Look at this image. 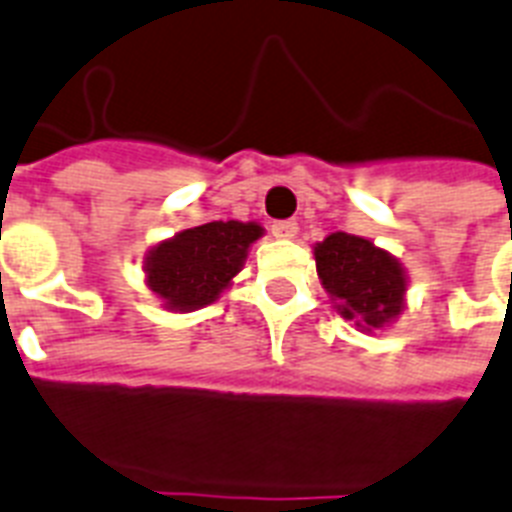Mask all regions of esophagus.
<instances>
[{
  "label": "esophagus",
  "instance_id": "obj_1",
  "mask_svg": "<svg viewBox=\"0 0 512 512\" xmlns=\"http://www.w3.org/2000/svg\"><path fill=\"white\" fill-rule=\"evenodd\" d=\"M272 235L277 240H293L298 235V224L296 222H275L272 224Z\"/></svg>",
  "mask_w": 512,
  "mask_h": 512
}]
</instances>
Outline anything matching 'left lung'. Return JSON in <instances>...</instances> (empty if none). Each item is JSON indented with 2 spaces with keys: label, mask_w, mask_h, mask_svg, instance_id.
I'll return each mask as SVG.
<instances>
[{
  "label": "left lung",
  "mask_w": 512,
  "mask_h": 512,
  "mask_svg": "<svg viewBox=\"0 0 512 512\" xmlns=\"http://www.w3.org/2000/svg\"><path fill=\"white\" fill-rule=\"evenodd\" d=\"M314 261L322 288L343 320L378 333L396 322L407 309V269L394 253L349 232H330L314 243Z\"/></svg>",
  "instance_id": "left-lung-1"
}]
</instances>
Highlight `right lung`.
Returning <instances> with one entry per match:
<instances>
[{
	"label": "right lung",
	"instance_id": "obj_1",
	"mask_svg": "<svg viewBox=\"0 0 512 512\" xmlns=\"http://www.w3.org/2000/svg\"><path fill=\"white\" fill-rule=\"evenodd\" d=\"M264 235L259 222H208L155 243L145 253V285L169 312H195L219 301L240 275L251 245Z\"/></svg>",
	"mask_w": 512,
	"mask_h": 512
}]
</instances>
